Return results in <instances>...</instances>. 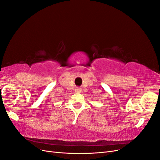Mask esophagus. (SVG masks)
Masks as SVG:
<instances>
[{"instance_id":"1","label":"esophagus","mask_w":160,"mask_h":160,"mask_svg":"<svg viewBox=\"0 0 160 160\" xmlns=\"http://www.w3.org/2000/svg\"><path fill=\"white\" fill-rule=\"evenodd\" d=\"M75 91L76 92H81V89L80 88H75Z\"/></svg>"}]
</instances>
